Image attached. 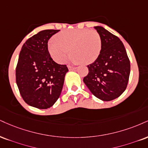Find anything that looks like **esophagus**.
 <instances>
[{"label":"esophagus","mask_w":148,"mask_h":148,"mask_svg":"<svg viewBox=\"0 0 148 148\" xmlns=\"http://www.w3.org/2000/svg\"><path fill=\"white\" fill-rule=\"evenodd\" d=\"M68 69H69V70H70V71H72V70H75V69H76V67H75L68 66Z\"/></svg>","instance_id":"esophagus-1"}]
</instances>
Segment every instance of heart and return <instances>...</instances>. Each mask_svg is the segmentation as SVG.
I'll return each instance as SVG.
<instances>
[{"instance_id":"heart-1","label":"heart","mask_w":148,"mask_h":148,"mask_svg":"<svg viewBox=\"0 0 148 148\" xmlns=\"http://www.w3.org/2000/svg\"><path fill=\"white\" fill-rule=\"evenodd\" d=\"M74 63H93L101 50L100 35L95 30L69 29L60 32L55 36V40L48 44L51 58L58 63L65 62L70 55Z\"/></svg>"}]
</instances>
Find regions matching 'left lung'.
<instances>
[{
	"mask_svg": "<svg viewBox=\"0 0 148 148\" xmlns=\"http://www.w3.org/2000/svg\"><path fill=\"white\" fill-rule=\"evenodd\" d=\"M100 35L101 50L97 59L88 65L83 82L92 94L101 100L116 99L127 88L130 63L121 40L101 26L94 27Z\"/></svg>",
	"mask_w": 148,
	"mask_h": 148,
	"instance_id": "left-lung-1",
	"label": "left lung"
}]
</instances>
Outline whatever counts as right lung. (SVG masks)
Segmentation results:
<instances>
[{"instance_id":"obj_1","label":"right lung","mask_w":148,"mask_h":148,"mask_svg":"<svg viewBox=\"0 0 148 148\" xmlns=\"http://www.w3.org/2000/svg\"><path fill=\"white\" fill-rule=\"evenodd\" d=\"M58 31L39 32L26 40L19 54L17 86L25 102L38 109H47L56 103L68 72L66 65L53 60L48 51V40Z\"/></svg>"}]
</instances>
